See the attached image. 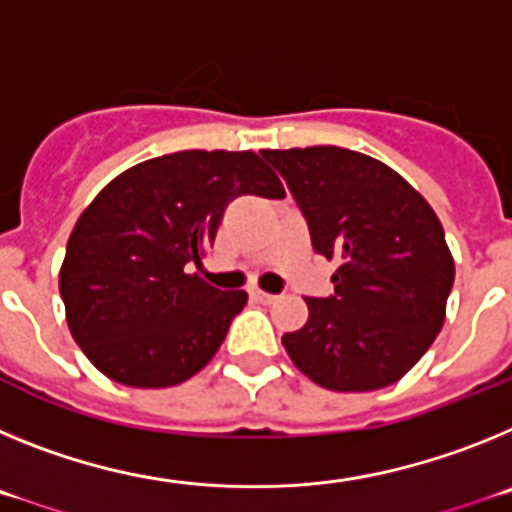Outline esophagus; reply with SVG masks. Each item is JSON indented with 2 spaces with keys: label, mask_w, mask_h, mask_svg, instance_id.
I'll return each instance as SVG.
<instances>
[{
  "label": "esophagus",
  "mask_w": 512,
  "mask_h": 512,
  "mask_svg": "<svg viewBox=\"0 0 512 512\" xmlns=\"http://www.w3.org/2000/svg\"><path fill=\"white\" fill-rule=\"evenodd\" d=\"M251 295L256 297V300H259V302H264V305H269V302L277 300V295H269V292H261V289H253Z\"/></svg>",
  "instance_id": "1"
}]
</instances>
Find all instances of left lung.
<instances>
[{"label": "left lung", "instance_id": "1", "mask_svg": "<svg viewBox=\"0 0 512 512\" xmlns=\"http://www.w3.org/2000/svg\"><path fill=\"white\" fill-rule=\"evenodd\" d=\"M282 174L315 253L336 259L333 295L307 297L310 318L284 333L289 359L336 392L395 384L446 318L454 259L433 207L397 171L338 146L261 151Z\"/></svg>", "mask_w": 512, "mask_h": 512}]
</instances>
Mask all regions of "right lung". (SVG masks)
Wrapping results in <instances>:
<instances>
[{
  "instance_id": "1",
  "label": "right lung",
  "mask_w": 512,
  "mask_h": 512,
  "mask_svg": "<svg viewBox=\"0 0 512 512\" xmlns=\"http://www.w3.org/2000/svg\"><path fill=\"white\" fill-rule=\"evenodd\" d=\"M243 194L282 200L284 187L253 151H179L122 171L81 212L58 289L104 377L158 390L210 364L248 295L189 269Z\"/></svg>"
}]
</instances>
